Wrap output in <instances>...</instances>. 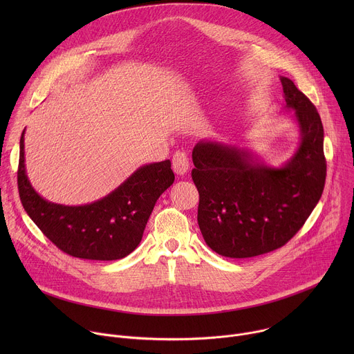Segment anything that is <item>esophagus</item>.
Returning <instances> with one entry per match:
<instances>
[{
  "instance_id": "obj_1",
  "label": "esophagus",
  "mask_w": 354,
  "mask_h": 354,
  "mask_svg": "<svg viewBox=\"0 0 354 354\" xmlns=\"http://www.w3.org/2000/svg\"><path fill=\"white\" fill-rule=\"evenodd\" d=\"M172 168L176 175L183 176L189 171V158L183 151H176L172 157Z\"/></svg>"
}]
</instances>
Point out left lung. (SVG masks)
<instances>
[{
	"mask_svg": "<svg viewBox=\"0 0 354 354\" xmlns=\"http://www.w3.org/2000/svg\"><path fill=\"white\" fill-rule=\"evenodd\" d=\"M286 109L294 111L299 145L281 167L249 149L201 140L192 153L198 190L197 223L206 243L225 258H252L287 243L319 201L326 178L324 126L311 100L280 78Z\"/></svg>",
	"mask_w": 354,
	"mask_h": 354,
	"instance_id": "8db88e82",
	"label": "left lung"
}]
</instances>
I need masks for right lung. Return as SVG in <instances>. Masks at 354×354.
I'll return each mask as SVG.
<instances>
[{
  "label": "right lung",
  "instance_id": "right-lung-1",
  "mask_svg": "<svg viewBox=\"0 0 354 354\" xmlns=\"http://www.w3.org/2000/svg\"><path fill=\"white\" fill-rule=\"evenodd\" d=\"M171 161L140 167L108 196L82 206L43 198L25 168V130L19 141L18 189L22 206L40 231L66 254L89 261H116L138 246L158 197L174 183Z\"/></svg>",
  "mask_w": 354,
  "mask_h": 354
}]
</instances>
